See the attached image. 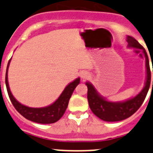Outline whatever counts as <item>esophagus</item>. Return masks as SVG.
<instances>
[{"instance_id": "1", "label": "esophagus", "mask_w": 153, "mask_h": 153, "mask_svg": "<svg viewBox=\"0 0 153 153\" xmlns=\"http://www.w3.org/2000/svg\"><path fill=\"white\" fill-rule=\"evenodd\" d=\"M81 78L83 79H86L90 76V74L88 72H86V71H83V72L81 73Z\"/></svg>"}]
</instances>
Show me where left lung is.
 <instances>
[{
  "label": "left lung",
  "instance_id": "8db88e82",
  "mask_svg": "<svg viewBox=\"0 0 153 153\" xmlns=\"http://www.w3.org/2000/svg\"><path fill=\"white\" fill-rule=\"evenodd\" d=\"M126 41L128 42V47L136 48L143 51L146 57V79L145 82V86L142 91L136 97L128 99L125 101L120 102H111L107 100L106 98L100 94L96 88L89 82H86L87 86V100L90 109L94 114L106 122H117L125 119L129 118L132 114L137 111L141 106L143 101L145 100L149 91L151 82V72L149 68V61L148 55L146 50L143 46L132 36H127ZM153 72V70H152ZM153 87V81H152Z\"/></svg>",
  "mask_w": 153,
  "mask_h": 153
}]
</instances>
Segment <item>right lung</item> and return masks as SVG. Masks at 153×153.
Here are the masks:
<instances>
[{"label": "right lung", "instance_id": "right-lung-1", "mask_svg": "<svg viewBox=\"0 0 153 153\" xmlns=\"http://www.w3.org/2000/svg\"><path fill=\"white\" fill-rule=\"evenodd\" d=\"M10 60L8 62L7 67L5 83H6L8 96L10 97V101H11L14 108L17 109V111L20 114L22 115L23 117H25L27 120L37 123L51 124L58 121L63 117V115L64 114L65 111H66V109L67 108V106H68L69 100H70V97H71L73 93H74V90H75L76 86L80 82V78H76L75 80L69 83L65 87V89L62 92L60 97H58L57 100L53 103L50 105V106L41 108L29 107V106H24L23 104L20 103L13 97L11 92H10V87H9V83H8L7 80V72L9 65H10Z\"/></svg>", "mask_w": 153, "mask_h": 153}]
</instances>
